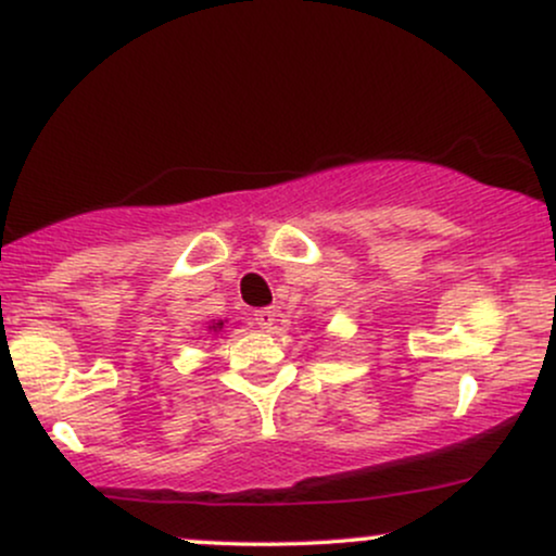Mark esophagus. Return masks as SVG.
<instances>
[{"label":"esophagus","mask_w":556,"mask_h":556,"mask_svg":"<svg viewBox=\"0 0 556 556\" xmlns=\"http://www.w3.org/2000/svg\"><path fill=\"white\" fill-rule=\"evenodd\" d=\"M253 321H256V327H261V329H271L274 321H277V311L258 308L256 314H253Z\"/></svg>","instance_id":"1"}]
</instances>
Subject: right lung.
Returning a JSON list of instances; mask_svg holds the SVG:
<instances>
[{"label": "right lung", "mask_w": 556, "mask_h": 556, "mask_svg": "<svg viewBox=\"0 0 556 556\" xmlns=\"http://www.w3.org/2000/svg\"><path fill=\"white\" fill-rule=\"evenodd\" d=\"M212 329H214V331H216V329H222V321H219V324H216V327H212Z\"/></svg>", "instance_id": "right-lung-1"}]
</instances>
